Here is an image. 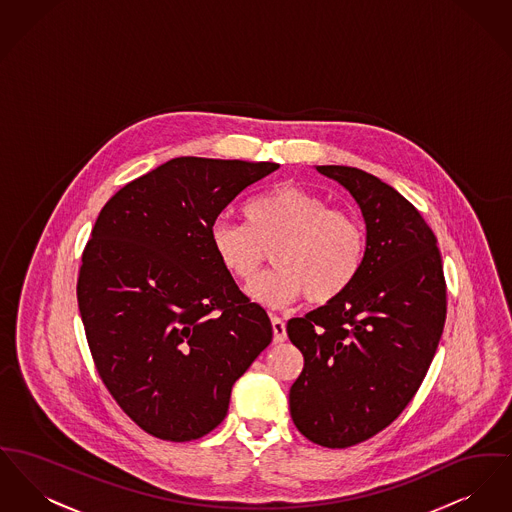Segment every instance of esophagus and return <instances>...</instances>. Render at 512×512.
Returning a JSON list of instances; mask_svg holds the SVG:
<instances>
[{"mask_svg": "<svg viewBox=\"0 0 512 512\" xmlns=\"http://www.w3.org/2000/svg\"><path fill=\"white\" fill-rule=\"evenodd\" d=\"M272 340H274V344H282L286 338H288V334H286V325L278 319V317H272Z\"/></svg>", "mask_w": 512, "mask_h": 512, "instance_id": "esophagus-1", "label": "esophagus"}]
</instances>
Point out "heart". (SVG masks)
<instances>
[{
    "label": "heart",
    "mask_w": 512,
    "mask_h": 512,
    "mask_svg": "<svg viewBox=\"0 0 512 512\" xmlns=\"http://www.w3.org/2000/svg\"><path fill=\"white\" fill-rule=\"evenodd\" d=\"M245 226L216 220L209 230L212 253L232 278L249 282L272 247L271 271L255 278L247 294L267 307H282L305 296L327 303L358 278L367 236L360 218L292 181L253 197L243 207Z\"/></svg>",
    "instance_id": "heart-1"
}]
</instances>
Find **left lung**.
I'll list each match as a JSON object with an SVG mask.
<instances>
[{
	"label": "left lung",
	"instance_id": "1",
	"mask_svg": "<svg viewBox=\"0 0 512 512\" xmlns=\"http://www.w3.org/2000/svg\"><path fill=\"white\" fill-rule=\"evenodd\" d=\"M317 172L356 199L367 249L342 296L288 321L303 354L290 414L309 441L346 449L391 425L420 389L445 327L447 284L437 238L408 199L358 168Z\"/></svg>",
	"mask_w": 512,
	"mask_h": 512
}]
</instances>
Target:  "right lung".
<instances>
[{"label": "right lung", "mask_w": 512, "mask_h": 512, "mask_svg": "<svg viewBox=\"0 0 512 512\" xmlns=\"http://www.w3.org/2000/svg\"><path fill=\"white\" fill-rule=\"evenodd\" d=\"M274 162L180 156L104 205L77 301L92 360L152 437L193 441L226 418L234 383L271 344L269 315L212 253L218 214Z\"/></svg>", "instance_id": "obj_1"}]
</instances>
